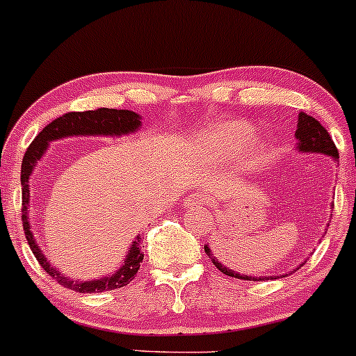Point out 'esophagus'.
Wrapping results in <instances>:
<instances>
[{
	"mask_svg": "<svg viewBox=\"0 0 356 356\" xmlns=\"http://www.w3.org/2000/svg\"><path fill=\"white\" fill-rule=\"evenodd\" d=\"M207 202H209V198H207V195H203V193H193V195H188V198L184 200V203L188 207L205 205Z\"/></svg>",
	"mask_w": 356,
	"mask_h": 356,
	"instance_id": "34e87169",
	"label": "esophagus"
}]
</instances>
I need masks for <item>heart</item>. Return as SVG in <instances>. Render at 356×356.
Here are the masks:
<instances>
[{"label":"heart","instance_id":"obj_1","mask_svg":"<svg viewBox=\"0 0 356 356\" xmlns=\"http://www.w3.org/2000/svg\"><path fill=\"white\" fill-rule=\"evenodd\" d=\"M254 136V129L247 122L241 120H227L212 125L210 129L203 130L196 137L195 147L196 154L207 161L220 163V161L236 160L243 156L245 165L257 167L266 158V146L257 143L248 146Z\"/></svg>","mask_w":356,"mask_h":356}]
</instances>
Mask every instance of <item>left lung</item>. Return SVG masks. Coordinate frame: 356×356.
Returning a JSON list of instances; mask_svg holds the SVG:
<instances>
[{"instance_id":"left-lung-1","label":"left lung","mask_w":356,"mask_h":356,"mask_svg":"<svg viewBox=\"0 0 356 356\" xmlns=\"http://www.w3.org/2000/svg\"><path fill=\"white\" fill-rule=\"evenodd\" d=\"M296 139H298V151L299 153H315V154H325V156H330L334 161H336V167H339V153H337V147L334 144L332 137L329 136L325 129L316 122L313 116L306 115V113H299L298 116V130H296ZM334 209V205H330ZM205 252L210 259H212L213 266H216L217 270L220 273L227 275V277H233V278H240V280H271V278H280V277H247V275H240L236 271L229 270L226 266H222L219 262V259L213 257L212 250L209 248V245H205ZM306 262V261H305ZM302 262V264H305ZM302 264H299L296 270H299ZM294 270V271H296ZM285 275H282L284 278Z\"/></svg>"}]
</instances>
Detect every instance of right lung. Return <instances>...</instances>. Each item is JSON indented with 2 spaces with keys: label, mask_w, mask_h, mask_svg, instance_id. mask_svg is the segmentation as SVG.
Segmentation results:
<instances>
[{
  "label": "right lung",
  "mask_w": 356,
  "mask_h": 356,
  "mask_svg": "<svg viewBox=\"0 0 356 356\" xmlns=\"http://www.w3.org/2000/svg\"><path fill=\"white\" fill-rule=\"evenodd\" d=\"M140 115L129 111V109H108L101 108L95 111H83V113H67L60 118L54 120L48 123L43 130L36 136V139L31 143L27 147L26 156L22 160V170H20V182H22V224L26 240L33 250L34 257L41 264L44 271L51 278L64 285L65 289H71L76 292H86V294H94V292L115 291V289L125 287L134 277L137 275L143 262L144 254L140 250V234L136 236V240L130 243V250L127 252V257L118 270L106 277L94 278V280H74V278L65 277L64 273L50 264L47 255L38 245L33 231H31L29 220V203H31V188L29 179L33 175L34 168L40 163L41 158L47 153L48 146L54 140L65 139V137H79V136H101V137H122L129 134L137 132L140 129Z\"/></svg>",
  "instance_id": "add662e5"
}]
</instances>
